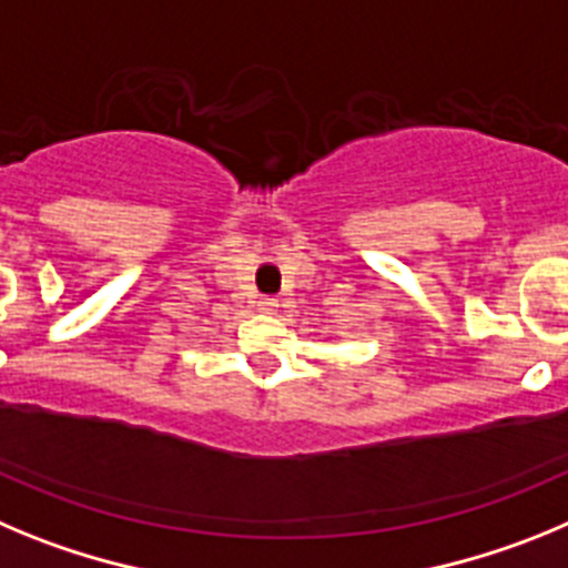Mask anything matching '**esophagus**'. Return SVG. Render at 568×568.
<instances>
[{
  "label": "esophagus",
  "mask_w": 568,
  "mask_h": 568,
  "mask_svg": "<svg viewBox=\"0 0 568 568\" xmlns=\"http://www.w3.org/2000/svg\"><path fill=\"white\" fill-rule=\"evenodd\" d=\"M257 308H260V314H277L280 303H277V300H274V296H260Z\"/></svg>",
  "instance_id": "obj_1"
}]
</instances>
